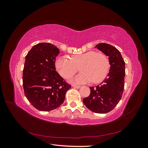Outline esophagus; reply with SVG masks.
Here are the masks:
<instances>
[{
  "label": "esophagus",
  "instance_id": "obj_1",
  "mask_svg": "<svg viewBox=\"0 0 148 148\" xmlns=\"http://www.w3.org/2000/svg\"><path fill=\"white\" fill-rule=\"evenodd\" d=\"M72 87H74V88H76V89H79L80 87L79 86H77V85H72Z\"/></svg>",
  "mask_w": 148,
  "mask_h": 148
}]
</instances>
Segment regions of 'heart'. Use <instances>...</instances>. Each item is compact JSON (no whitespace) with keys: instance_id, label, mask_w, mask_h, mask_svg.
Returning <instances> with one entry per match:
<instances>
[{"instance_id":"1","label":"heart","mask_w":148,"mask_h":148,"mask_svg":"<svg viewBox=\"0 0 148 148\" xmlns=\"http://www.w3.org/2000/svg\"><path fill=\"white\" fill-rule=\"evenodd\" d=\"M57 72L62 77L69 78L78 71L82 72L71 79L76 84L91 82L97 84L102 82L107 76L110 62L106 56L93 50L86 53L73 55L67 58L57 57L55 62Z\"/></svg>"}]
</instances>
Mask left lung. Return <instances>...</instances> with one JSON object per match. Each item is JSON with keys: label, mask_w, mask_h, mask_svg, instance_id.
<instances>
[{"label": "left lung", "mask_w": 148, "mask_h": 148, "mask_svg": "<svg viewBox=\"0 0 148 148\" xmlns=\"http://www.w3.org/2000/svg\"><path fill=\"white\" fill-rule=\"evenodd\" d=\"M95 47L108 57L110 69L101 84L90 87L89 97L83 102L91 111L105 114L112 111L121 99L125 86V63L119 51L108 44L101 43Z\"/></svg>", "instance_id": "1"}]
</instances>
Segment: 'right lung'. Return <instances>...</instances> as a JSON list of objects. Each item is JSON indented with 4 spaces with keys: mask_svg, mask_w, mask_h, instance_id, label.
Wrapping results in <instances>:
<instances>
[{
    "mask_svg": "<svg viewBox=\"0 0 148 148\" xmlns=\"http://www.w3.org/2000/svg\"><path fill=\"white\" fill-rule=\"evenodd\" d=\"M59 49L50 43H39L25 57L23 86L27 99L43 112L56 109L64 102L71 86L56 71L55 62Z\"/></svg>",
    "mask_w": 148,
    "mask_h": 148,
    "instance_id": "obj_1",
    "label": "right lung"
}]
</instances>
